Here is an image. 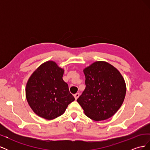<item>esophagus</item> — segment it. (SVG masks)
Listing matches in <instances>:
<instances>
[{"instance_id":"34e87169","label":"esophagus","mask_w":150,"mask_h":150,"mask_svg":"<svg viewBox=\"0 0 150 150\" xmlns=\"http://www.w3.org/2000/svg\"><path fill=\"white\" fill-rule=\"evenodd\" d=\"M79 95H80V94H79V93H76V94L74 95L75 99H78V98H79Z\"/></svg>"}]
</instances>
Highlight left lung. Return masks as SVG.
Masks as SVG:
<instances>
[{
  "label": "left lung",
  "mask_w": 150,
  "mask_h": 150,
  "mask_svg": "<svg viewBox=\"0 0 150 150\" xmlns=\"http://www.w3.org/2000/svg\"><path fill=\"white\" fill-rule=\"evenodd\" d=\"M86 88L77 101L90 119L110 118L118 111L126 92L120 71L105 61H96L83 70Z\"/></svg>",
  "instance_id": "left-lung-1"
}]
</instances>
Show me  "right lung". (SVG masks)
I'll list each match as a JSON object with an SVG mask.
<instances>
[{
  "label": "right lung",
  "mask_w": 150,
  "mask_h": 150,
  "mask_svg": "<svg viewBox=\"0 0 150 150\" xmlns=\"http://www.w3.org/2000/svg\"><path fill=\"white\" fill-rule=\"evenodd\" d=\"M64 71L55 62L48 61L39 66L28 79L26 99L39 116L48 120L55 119L75 100L62 79Z\"/></svg>",
  "instance_id": "right-lung-1"
}]
</instances>
